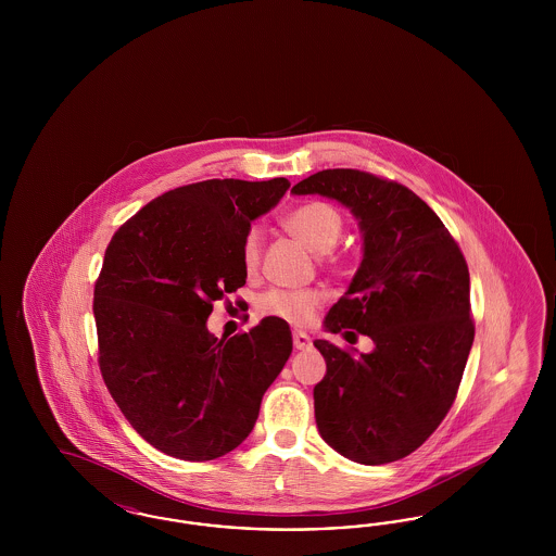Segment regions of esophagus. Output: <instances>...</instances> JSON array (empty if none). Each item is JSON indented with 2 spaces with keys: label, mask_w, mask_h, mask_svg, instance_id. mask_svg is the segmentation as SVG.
I'll return each instance as SVG.
<instances>
[{
  "label": "esophagus",
  "mask_w": 556,
  "mask_h": 556,
  "mask_svg": "<svg viewBox=\"0 0 556 556\" xmlns=\"http://www.w3.org/2000/svg\"><path fill=\"white\" fill-rule=\"evenodd\" d=\"M311 338L304 331H293V348L295 350H308L311 348Z\"/></svg>",
  "instance_id": "1"
}]
</instances>
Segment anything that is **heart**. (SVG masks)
Masks as SVG:
<instances>
[{"label": "heart", "instance_id": "obj_1", "mask_svg": "<svg viewBox=\"0 0 556 556\" xmlns=\"http://www.w3.org/2000/svg\"><path fill=\"white\" fill-rule=\"evenodd\" d=\"M283 227L290 236L298 239L306 250L323 256L329 254L344 231V220L340 212L331 208L329 204L313 202L291 211L283 218ZM263 252V238L256 227H252L241 245V263L245 273H256L261 265ZM323 302V295L315 290H273L263 295L261 311L268 317L283 318L291 325H306L311 323Z\"/></svg>", "mask_w": 556, "mask_h": 556}]
</instances>
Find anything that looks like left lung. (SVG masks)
Listing matches in <instances>:
<instances>
[{"instance_id": "8db88e82", "label": "left lung", "mask_w": 556, "mask_h": 556, "mask_svg": "<svg viewBox=\"0 0 556 556\" xmlns=\"http://www.w3.org/2000/svg\"><path fill=\"white\" fill-rule=\"evenodd\" d=\"M291 193L340 202L363 236V261L325 331L354 329L372 350L356 356L315 342L327 363L315 386L318 433L354 463H394L424 444L456 397L476 336L469 268L440 216L408 187L327 168Z\"/></svg>"}]
</instances>
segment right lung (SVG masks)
Instances as JSON below:
<instances>
[{
    "instance_id": "add662e5",
    "label": "right lung",
    "mask_w": 556,
    "mask_h": 556,
    "mask_svg": "<svg viewBox=\"0 0 556 556\" xmlns=\"http://www.w3.org/2000/svg\"><path fill=\"white\" fill-rule=\"evenodd\" d=\"M288 189L286 177L177 187L108 245L93 291L102 377L132 429L168 456L212 460L238 448L290 358L283 318L220 340L206 327L212 302L245 286L250 223Z\"/></svg>"
}]
</instances>
